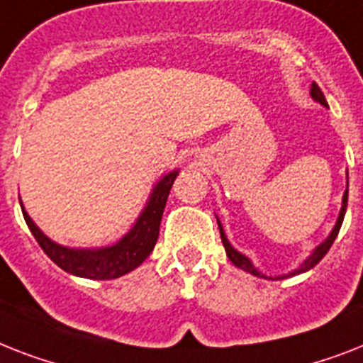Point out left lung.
<instances>
[{
	"label": "left lung",
	"mask_w": 363,
	"mask_h": 363,
	"mask_svg": "<svg viewBox=\"0 0 363 363\" xmlns=\"http://www.w3.org/2000/svg\"><path fill=\"white\" fill-rule=\"evenodd\" d=\"M311 96H313V99L317 100V102H320V104H323V106H326L325 95H323V91H320V87H319V85H317V84H315V82H313V84H311ZM347 199H349V191H345V196H343V207H341L340 218H337V223H335L334 231L330 233V237L326 238L325 242L320 244L319 248L315 250V252L311 253V255H309V259H306L304 264H302V267H300L298 270H294V272H291V274H289V276H296V274L306 272V270H309V268H313L315 264L319 263L320 259L325 257L326 253H328L330 246L334 244L335 237H337V233H340V229H341V223H343L345 212H347ZM218 228H220V235H222L223 248H225V253H228L229 261H231V263L235 264V267L242 268V270H246V272L253 274V276H259V278H267V276H263V274L259 272V270H255V268H253V264L250 263V259H248V257H244L242 253H238L237 250H233V246L228 242V238H225V233H223V229H222V225H220V222H218ZM284 278H285V276H284ZM279 279H281V278H279Z\"/></svg>",
	"instance_id": "left-lung-1"
}]
</instances>
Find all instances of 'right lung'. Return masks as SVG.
Segmentation results:
<instances>
[{"mask_svg":"<svg viewBox=\"0 0 363 363\" xmlns=\"http://www.w3.org/2000/svg\"><path fill=\"white\" fill-rule=\"evenodd\" d=\"M177 175H179V172L169 173L156 184V188L152 190L151 201L145 207L143 214L138 218L132 231L111 248H102L96 250V252L63 248V246L52 242L46 235H43L40 229L33 223V220L28 216V212L22 208L23 220L28 223L29 231L33 233L35 240L43 248V252L59 268H63L65 272L87 279L119 278V276H125L126 272L134 270L135 267H140L155 248L158 233H160L162 214H164L167 196H169V190H172Z\"/></svg>","mask_w":363,"mask_h":363,"instance_id":"add662e5","label":"right lung"}]
</instances>
